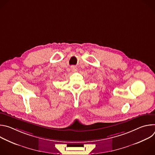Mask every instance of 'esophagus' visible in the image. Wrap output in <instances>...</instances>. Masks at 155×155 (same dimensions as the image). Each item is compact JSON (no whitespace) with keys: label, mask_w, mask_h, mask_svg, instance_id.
<instances>
[{"label":"esophagus","mask_w":155,"mask_h":155,"mask_svg":"<svg viewBox=\"0 0 155 155\" xmlns=\"http://www.w3.org/2000/svg\"><path fill=\"white\" fill-rule=\"evenodd\" d=\"M71 68H72V70L73 71H77V68H76V67H75V66H72V67Z\"/></svg>","instance_id":"esophagus-1"}]
</instances>
